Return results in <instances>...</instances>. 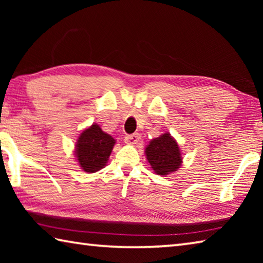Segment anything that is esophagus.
I'll use <instances>...</instances> for the list:
<instances>
[{
  "mask_svg": "<svg viewBox=\"0 0 263 263\" xmlns=\"http://www.w3.org/2000/svg\"><path fill=\"white\" fill-rule=\"evenodd\" d=\"M125 142L126 144H130V145H135L138 144V142L140 141V135L139 133H133V135H128L125 137Z\"/></svg>",
  "mask_w": 263,
  "mask_h": 263,
  "instance_id": "1",
  "label": "esophagus"
}]
</instances>
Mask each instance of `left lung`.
Returning a JSON list of instances; mask_svg holds the SVG:
<instances>
[{"label": "left lung", "mask_w": 263, "mask_h": 263, "mask_svg": "<svg viewBox=\"0 0 263 263\" xmlns=\"http://www.w3.org/2000/svg\"><path fill=\"white\" fill-rule=\"evenodd\" d=\"M145 153L151 167L159 175H168L181 166L182 158L179 145L169 133H163L151 141Z\"/></svg>", "instance_id": "obj_1"}]
</instances>
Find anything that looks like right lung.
I'll return each instance as SVG.
<instances>
[{
    "label": "right lung",
    "instance_id": "add662e5",
    "mask_svg": "<svg viewBox=\"0 0 263 263\" xmlns=\"http://www.w3.org/2000/svg\"><path fill=\"white\" fill-rule=\"evenodd\" d=\"M116 140L101 130L97 124L84 130L77 142L78 161L84 172L95 173L105 166Z\"/></svg>",
    "mask_w": 263,
    "mask_h": 263
}]
</instances>
